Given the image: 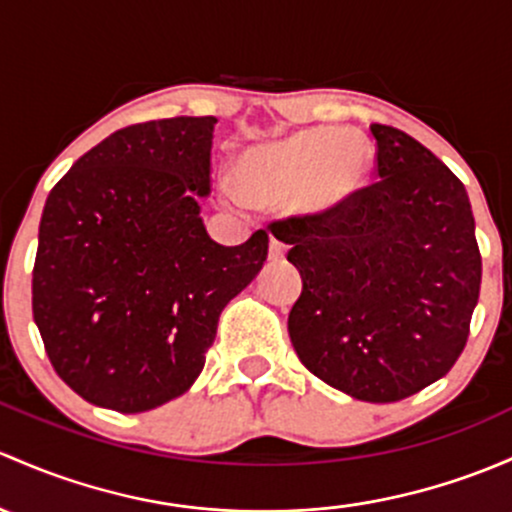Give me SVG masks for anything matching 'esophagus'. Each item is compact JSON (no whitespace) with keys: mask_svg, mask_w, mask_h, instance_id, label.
I'll return each instance as SVG.
<instances>
[{"mask_svg":"<svg viewBox=\"0 0 512 512\" xmlns=\"http://www.w3.org/2000/svg\"><path fill=\"white\" fill-rule=\"evenodd\" d=\"M284 255H287V247H284L279 240L272 238L270 240V260L279 262V260H284Z\"/></svg>","mask_w":512,"mask_h":512,"instance_id":"esophagus-1","label":"esophagus"}]
</instances>
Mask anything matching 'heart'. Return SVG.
Segmentation results:
<instances>
[{
	"instance_id": "1",
	"label": "heart",
	"mask_w": 512,
	"mask_h": 512,
	"mask_svg": "<svg viewBox=\"0 0 512 512\" xmlns=\"http://www.w3.org/2000/svg\"><path fill=\"white\" fill-rule=\"evenodd\" d=\"M375 154L368 139L341 127H301L255 144L233 164L235 196L252 208L292 206L301 218L346 213L368 188Z\"/></svg>"
}]
</instances>
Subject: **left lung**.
<instances>
[{
	"mask_svg": "<svg viewBox=\"0 0 512 512\" xmlns=\"http://www.w3.org/2000/svg\"><path fill=\"white\" fill-rule=\"evenodd\" d=\"M378 184L328 220L289 218L301 297L289 311L299 360L363 402H397L451 370L469 338L481 255L466 188L427 147L370 125Z\"/></svg>",
	"mask_w": 512,
	"mask_h": 512,
	"instance_id": "1",
	"label": "left lung"
}]
</instances>
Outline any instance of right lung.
<instances>
[{
    "mask_svg": "<svg viewBox=\"0 0 512 512\" xmlns=\"http://www.w3.org/2000/svg\"><path fill=\"white\" fill-rule=\"evenodd\" d=\"M215 117L117 129L53 186L34 265V321L83 400L137 414L196 383L220 311L267 260L265 230L218 245L201 218Z\"/></svg>",
    "mask_w": 512,
    "mask_h": 512,
    "instance_id": "right-lung-1",
    "label": "right lung"
}]
</instances>
